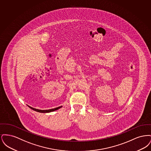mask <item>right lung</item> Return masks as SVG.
I'll use <instances>...</instances> for the list:
<instances>
[{
    "label": "right lung",
    "instance_id": "obj_1",
    "mask_svg": "<svg viewBox=\"0 0 151 151\" xmlns=\"http://www.w3.org/2000/svg\"><path fill=\"white\" fill-rule=\"evenodd\" d=\"M28 107L30 108L31 109L37 111V112H40V113H50V112H52V111H54L55 110H57L58 109H60V108H62V106H60L59 107H58V108H54V109H48V110H40V109H37L36 108H32L31 106H30L29 105H28Z\"/></svg>",
    "mask_w": 151,
    "mask_h": 151
}]
</instances>
